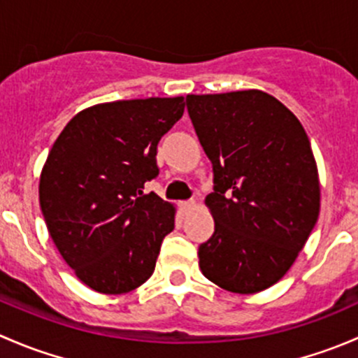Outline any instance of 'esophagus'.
Masks as SVG:
<instances>
[{"instance_id": "obj_1", "label": "esophagus", "mask_w": 358, "mask_h": 358, "mask_svg": "<svg viewBox=\"0 0 358 358\" xmlns=\"http://www.w3.org/2000/svg\"><path fill=\"white\" fill-rule=\"evenodd\" d=\"M180 206H182L183 211H190V209L196 208V202H194V201H185V202H182V204H180Z\"/></svg>"}]
</instances>
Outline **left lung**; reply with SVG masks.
Wrapping results in <instances>:
<instances>
[{"label": "left lung", "instance_id": "1", "mask_svg": "<svg viewBox=\"0 0 358 358\" xmlns=\"http://www.w3.org/2000/svg\"><path fill=\"white\" fill-rule=\"evenodd\" d=\"M187 109L215 192V232L199 246L206 279L237 294L279 282L320 211L319 169L308 135L282 102L262 90L187 95Z\"/></svg>", "mask_w": 358, "mask_h": 358}]
</instances>
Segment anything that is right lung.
<instances>
[{
    "label": "right lung",
    "mask_w": 358,
    "mask_h": 358,
    "mask_svg": "<svg viewBox=\"0 0 358 358\" xmlns=\"http://www.w3.org/2000/svg\"><path fill=\"white\" fill-rule=\"evenodd\" d=\"M183 109V96L96 103L53 143L39 206L57 249L90 289L124 294L152 275L176 208L142 189L159 175L157 143Z\"/></svg>",
    "instance_id": "obj_1"
}]
</instances>
